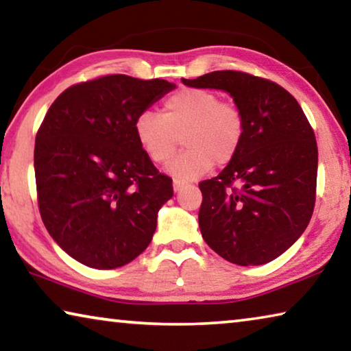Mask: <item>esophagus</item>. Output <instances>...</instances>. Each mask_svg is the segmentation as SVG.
I'll list each match as a JSON object with an SVG mask.
<instances>
[{
  "mask_svg": "<svg viewBox=\"0 0 351 351\" xmlns=\"http://www.w3.org/2000/svg\"><path fill=\"white\" fill-rule=\"evenodd\" d=\"M182 187H184V181L173 180V190H175V192H180Z\"/></svg>",
  "mask_w": 351,
  "mask_h": 351,
  "instance_id": "34e87169",
  "label": "esophagus"
}]
</instances>
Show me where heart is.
Returning <instances> with one entry per match:
<instances>
[{
	"label": "heart",
	"mask_w": 351,
	"mask_h": 351,
	"mask_svg": "<svg viewBox=\"0 0 351 351\" xmlns=\"http://www.w3.org/2000/svg\"><path fill=\"white\" fill-rule=\"evenodd\" d=\"M245 117L240 108L221 102L217 93L203 88H182L164 100L162 114L141 111L134 121V136L150 161L164 164L176 150V134L182 133L181 154L167 171L182 181L206 175L217 165L229 164L245 138Z\"/></svg>",
	"instance_id": "heart-1"
}]
</instances>
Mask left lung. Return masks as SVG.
I'll list each match as a JSON object with an SVG mask.
<instances>
[{
    "instance_id": "obj_1",
    "label": "left lung",
    "mask_w": 351,
    "mask_h": 351,
    "mask_svg": "<svg viewBox=\"0 0 351 351\" xmlns=\"http://www.w3.org/2000/svg\"><path fill=\"white\" fill-rule=\"evenodd\" d=\"M182 83L229 93L246 123L237 156L199 182L201 235L230 263H268L299 240L313 215L317 144L310 122L287 90L261 77L213 71Z\"/></svg>"
}]
</instances>
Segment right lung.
Listing matches in <instances>:
<instances>
[{"label":"right lung","instance_id":"1","mask_svg":"<svg viewBox=\"0 0 351 351\" xmlns=\"http://www.w3.org/2000/svg\"><path fill=\"white\" fill-rule=\"evenodd\" d=\"M175 88L112 74L68 88L47 110L34 150L40 215L82 265L121 268L150 245L173 187L142 152L134 121Z\"/></svg>","mask_w":351,"mask_h":351}]
</instances>
